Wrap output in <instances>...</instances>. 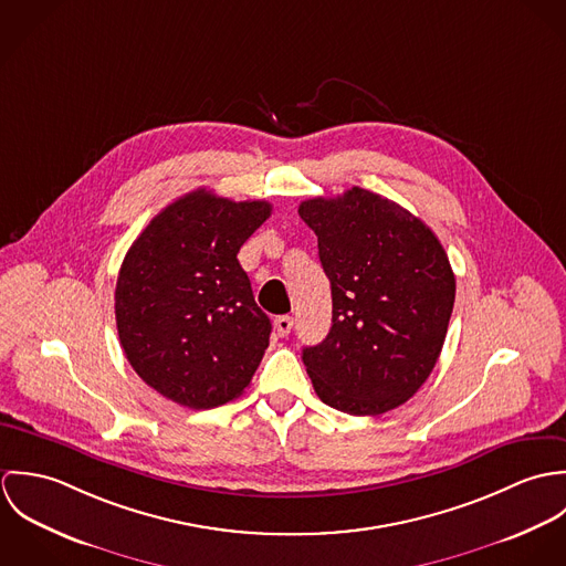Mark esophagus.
I'll use <instances>...</instances> for the list:
<instances>
[{"label":"esophagus","instance_id":"1","mask_svg":"<svg viewBox=\"0 0 566 566\" xmlns=\"http://www.w3.org/2000/svg\"><path fill=\"white\" fill-rule=\"evenodd\" d=\"M292 326H294V318H292V316H279V318L274 321V328H276V333H279L281 337L290 335V333H292Z\"/></svg>","mask_w":566,"mask_h":566}]
</instances>
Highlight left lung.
Here are the masks:
<instances>
[{
  "mask_svg": "<svg viewBox=\"0 0 566 566\" xmlns=\"http://www.w3.org/2000/svg\"><path fill=\"white\" fill-rule=\"evenodd\" d=\"M318 235L333 318L303 364L323 403L379 416L431 375L455 303V276L433 231L401 205L353 187L298 207Z\"/></svg>",
  "mask_w": 566,
  "mask_h": 566,
  "instance_id": "1",
  "label": "left lung"
}]
</instances>
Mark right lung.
<instances>
[{"instance_id": "right-lung-1", "label": "right lung", "mask_w": 566, "mask_h": 566, "mask_svg": "<svg viewBox=\"0 0 566 566\" xmlns=\"http://www.w3.org/2000/svg\"><path fill=\"white\" fill-rule=\"evenodd\" d=\"M270 213L265 200L196 189L167 205L126 252L115 287L119 342L165 399L209 409L248 388L272 324L238 252Z\"/></svg>"}]
</instances>
